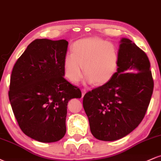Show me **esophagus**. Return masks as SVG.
<instances>
[{
  "label": "esophagus",
  "mask_w": 161,
  "mask_h": 161,
  "mask_svg": "<svg viewBox=\"0 0 161 161\" xmlns=\"http://www.w3.org/2000/svg\"><path fill=\"white\" fill-rule=\"evenodd\" d=\"M86 93V88H82V96L83 97V96L85 95V94Z\"/></svg>",
  "instance_id": "1"
}]
</instances>
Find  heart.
Returning a JSON list of instances; mask_svg holds the SVG:
<instances>
[{
    "label": "heart",
    "mask_w": 161,
    "mask_h": 161,
    "mask_svg": "<svg viewBox=\"0 0 161 161\" xmlns=\"http://www.w3.org/2000/svg\"><path fill=\"white\" fill-rule=\"evenodd\" d=\"M119 63V50L114 44L88 38L75 42L73 53H67L64 57V68L66 76L72 82H79L85 71L87 82L101 86L114 78Z\"/></svg>",
    "instance_id": "b5f03b06"
}]
</instances>
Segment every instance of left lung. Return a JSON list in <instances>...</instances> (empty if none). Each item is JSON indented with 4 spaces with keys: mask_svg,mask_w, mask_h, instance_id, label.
I'll return each instance as SVG.
<instances>
[{
    "mask_svg": "<svg viewBox=\"0 0 161 161\" xmlns=\"http://www.w3.org/2000/svg\"><path fill=\"white\" fill-rule=\"evenodd\" d=\"M119 43L116 75L83 97L90 130L101 141H116L132 132L143 119L154 89L146 53L129 38Z\"/></svg>",
    "mask_w": 161,
    "mask_h": 161,
    "instance_id": "8db88e82",
    "label": "left lung"
}]
</instances>
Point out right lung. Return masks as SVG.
Here are the masks:
<instances>
[{
  "label": "right lung",
  "instance_id": "right-lung-1",
  "mask_svg": "<svg viewBox=\"0 0 161 161\" xmlns=\"http://www.w3.org/2000/svg\"><path fill=\"white\" fill-rule=\"evenodd\" d=\"M68 42L36 39L16 62L9 99L24 134L38 142H55L66 134L67 104L82 92L64 79Z\"/></svg>",
  "mask_w": 161,
  "mask_h": 161
}]
</instances>
